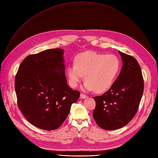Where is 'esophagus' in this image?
I'll list each match as a JSON object with an SVG mask.
<instances>
[{"label": "esophagus", "instance_id": "1", "mask_svg": "<svg viewBox=\"0 0 158 158\" xmlns=\"http://www.w3.org/2000/svg\"><path fill=\"white\" fill-rule=\"evenodd\" d=\"M80 97H81V98H83V99H85V98H87V95H85L84 94H81Z\"/></svg>", "mask_w": 158, "mask_h": 158}]
</instances>
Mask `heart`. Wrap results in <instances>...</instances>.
Returning a JSON list of instances; mask_svg holds the SVG:
<instances>
[{"label":"heart","mask_w":158,"mask_h":158,"mask_svg":"<svg viewBox=\"0 0 158 158\" xmlns=\"http://www.w3.org/2000/svg\"><path fill=\"white\" fill-rule=\"evenodd\" d=\"M119 68V61L114 55L105 56L93 52L81 53L75 57L74 65L67 68L69 85L77 87L85 75V90L103 92L111 86Z\"/></svg>","instance_id":"heart-1"}]
</instances>
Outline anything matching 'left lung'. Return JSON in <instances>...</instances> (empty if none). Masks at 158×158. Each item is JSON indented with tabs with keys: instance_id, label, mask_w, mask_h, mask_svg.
Instances as JSON below:
<instances>
[{
	"instance_id": "8db88e82",
	"label": "left lung",
	"mask_w": 158,
	"mask_h": 158,
	"mask_svg": "<svg viewBox=\"0 0 158 158\" xmlns=\"http://www.w3.org/2000/svg\"><path fill=\"white\" fill-rule=\"evenodd\" d=\"M123 61L121 72L109 90L95 96L93 117L102 129H119L131 121L138 111L144 90L141 67L130 55L119 51Z\"/></svg>"
}]
</instances>
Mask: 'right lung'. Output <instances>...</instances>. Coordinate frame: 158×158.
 <instances>
[{"instance_id":"1","label":"right lung","mask_w":158,"mask_h":158,"mask_svg":"<svg viewBox=\"0 0 158 158\" xmlns=\"http://www.w3.org/2000/svg\"><path fill=\"white\" fill-rule=\"evenodd\" d=\"M63 55L60 48L30 55L15 76L19 110L33 125L43 130L58 128L80 96L66 83Z\"/></svg>"}]
</instances>
